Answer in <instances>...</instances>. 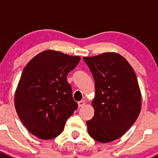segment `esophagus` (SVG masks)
<instances>
[{"instance_id": "esophagus-1", "label": "esophagus", "mask_w": 158, "mask_h": 158, "mask_svg": "<svg viewBox=\"0 0 158 158\" xmlns=\"http://www.w3.org/2000/svg\"><path fill=\"white\" fill-rule=\"evenodd\" d=\"M85 105V101H83V100L78 102V106H79V107H83Z\"/></svg>"}]
</instances>
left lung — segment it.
Returning <instances> with one entry per match:
<instances>
[{
    "instance_id": "left-lung-1",
    "label": "left lung",
    "mask_w": 158,
    "mask_h": 158,
    "mask_svg": "<svg viewBox=\"0 0 158 158\" xmlns=\"http://www.w3.org/2000/svg\"><path fill=\"white\" fill-rule=\"evenodd\" d=\"M95 85V114L87 121L89 135L102 143L114 141L132 126L141 111L138 79L128 62L115 52L83 57Z\"/></svg>"
}]
</instances>
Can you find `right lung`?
<instances>
[{
    "label": "right lung",
    "instance_id": "add662e5",
    "mask_svg": "<svg viewBox=\"0 0 158 158\" xmlns=\"http://www.w3.org/2000/svg\"><path fill=\"white\" fill-rule=\"evenodd\" d=\"M79 61V56L46 50L23 69L15 92V109L23 125L37 138L58 136L77 109L67 75Z\"/></svg>",
    "mask_w": 158,
    "mask_h": 158
}]
</instances>
